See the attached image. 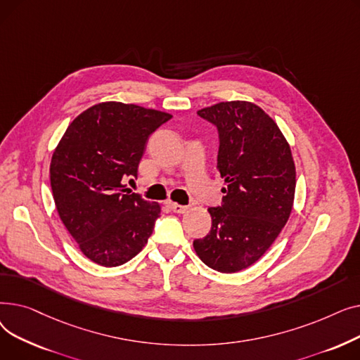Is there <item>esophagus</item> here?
<instances>
[{
	"mask_svg": "<svg viewBox=\"0 0 360 360\" xmlns=\"http://www.w3.org/2000/svg\"><path fill=\"white\" fill-rule=\"evenodd\" d=\"M169 205H170V209H172V212L178 213V214H184L188 210L186 205H181V204H176V202H170Z\"/></svg>",
	"mask_w": 360,
	"mask_h": 360,
	"instance_id": "obj_1",
	"label": "esophagus"
}]
</instances>
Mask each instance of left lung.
I'll return each mask as SVG.
<instances>
[{
    "label": "left lung",
    "instance_id": "obj_1",
    "mask_svg": "<svg viewBox=\"0 0 360 360\" xmlns=\"http://www.w3.org/2000/svg\"><path fill=\"white\" fill-rule=\"evenodd\" d=\"M217 128V169L226 188L210 207L212 229L194 240L201 261L220 273L252 266L289 220L296 170L277 124L250 102H220L197 112Z\"/></svg>",
    "mask_w": 360,
    "mask_h": 360
}]
</instances>
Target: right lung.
<instances>
[{
	"instance_id": "add662e5",
	"label": "right lung",
	"mask_w": 360,
	"mask_h": 360,
	"mask_svg": "<svg viewBox=\"0 0 360 360\" xmlns=\"http://www.w3.org/2000/svg\"><path fill=\"white\" fill-rule=\"evenodd\" d=\"M172 115L121 102L94 105L67 128L51 160L58 214L93 262L117 267L153 233L160 205L131 193L146 143Z\"/></svg>"
}]
</instances>
